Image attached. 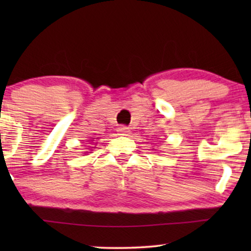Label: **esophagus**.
Segmentation results:
<instances>
[{
	"label": "esophagus",
	"instance_id": "34e87169",
	"mask_svg": "<svg viewBox=\"0 0 251 251\" xmlns=\"http://www.w3.org/2000/svg\"><path fill=\"white\" fill-rule=\"evenodd\" d=\"M118 132H119V135H121V136H128L130 133V129L126 126H121L118 128Z\"/></svg>",
	"mask_w": 251,
	"mask_h": 251
}]
</instances>
